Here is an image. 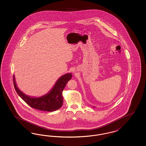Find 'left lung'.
Returning <instances> with one entry per match:
<instances>
[{
    "label": "left lung",
    "instance_id": "left-lung-1",
    "mask_svg": "<svg viewBox=\"0 0 146 146\" xmlns=\"http://www.w3.org/2000/svg\"><path fill=\"white\" fill-rule=\"evenodd\" d=\"M93 108H95V106H93Z\"/></svg>",
    "mask_w": 146,
    "mask_h": 146
}]
</instances>
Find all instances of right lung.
Listing matches in <instances>:
<instances>
[{
	"label": "right lung",
	"mask_w": 146,
	"mask_h": 146,
	"mask_svg": "<svg viewBox=\"0 0 146 146\" xmlns=\"http://www.w3.org/2000/svg\"><path fill=\"white\" fill-rule=\"evenodd\" d=\"M72 75L71 73L62 75L49 93L40 97H31L22 92L17 86L14 75V86L20 97L31 108L40 110L51 112L57 110L62 106V91L67 82L72 79Z\"/></svg>",
	"instance_id": "add662e5"
}]
</instances>
